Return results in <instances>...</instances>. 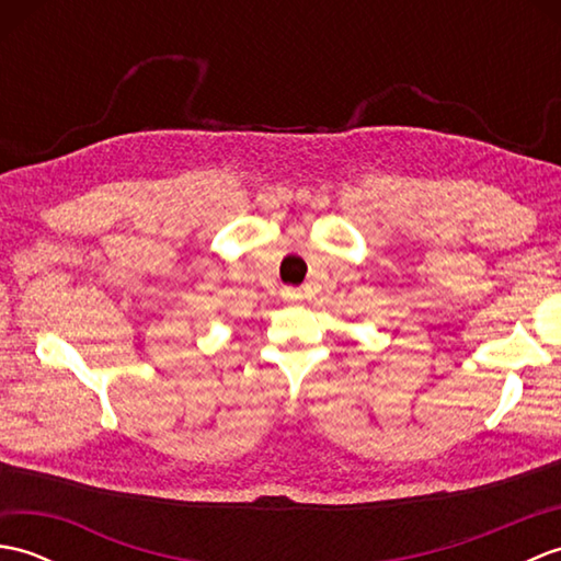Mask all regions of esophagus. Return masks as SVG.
<instances>
[{
    "instance_id": "1",
    "label": "esophagus",
    "mask_w": 561,
    "mask_h": 561,
    "mask_svg": "<svg viewBox=\"0 0 561 561\" xmlns=\"http://www.w3.org/2000/svg\"><path fill=\"white\" fill-rule=\"evenodd\" d=\"M282 299L294 304V301H299V299H301V291H299V289H294V287H287V289L282 291Z\"/></svg>"
}]
</instances>
